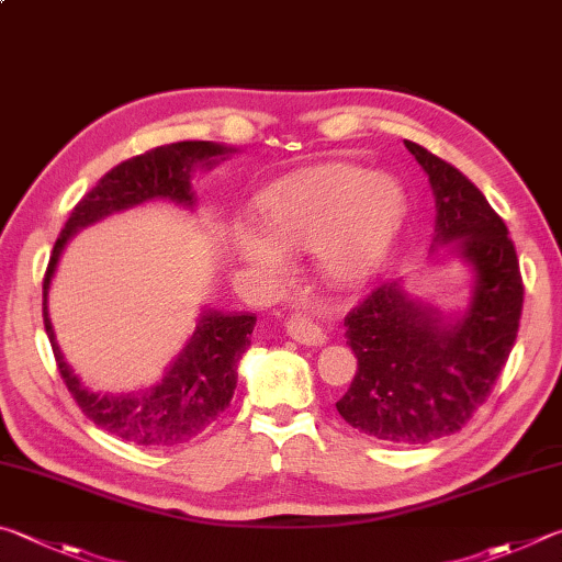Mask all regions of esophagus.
Returning a JSON list of instances; mask_svg holds the SVG:
<instances>
[{
    "label": "esophagus",
    "instance_id": "esophagus-1",
    "mask_svg": "<svg viewBox=\"0 0 562 562\" xmlns=\"http://www.w3.org/2000/svg\"><path fill=\"white\" fill-rule=\"evenodd\" d=\"M286 333L296 342H303V346H323L328 340L326 328L316 318L308 316V313H293L286 323Z\"/></svg>",
    "mask_w": 562,
    "mask_h": 562
}]
</instances>
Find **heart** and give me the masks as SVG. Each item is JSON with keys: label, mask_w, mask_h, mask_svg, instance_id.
Returning <instances> with one entry per match:
<instances>
[{"label": "heart", "mask_w": 562, "mask_h": 562, "mask_svg": "<svg viewBox=\"0 0 562 562\" xmlns=\"http://www.w3.org/2000/svg\"><path fill=\"white\" fill-rule=\"evenodd\" d=\"M407 200L395 177L326 162L283 177L261 194V224L234 229V251L266 279L289 273L286 251H313L330 286H360L387 261Z\"/></svg>", "instance_id": "1"}]
</instances>
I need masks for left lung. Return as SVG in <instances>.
I'll return each instance as SVG.
<instances>
[{"instance_id":"left-lung-1","label":"left lung","mask_w":562,"mask_h":562,"mask_svg":"<svg viewBox=\"0 0 562 562\" xmlns=\"http://www.w3.org/2000/svg\"><path fill=\"white\" fill-rule=\"evenodd\" d=\"M435 194V244L474 271L464 313L445 316L382 283L346 316L358 372L336 407L390 445H429L471 419L494 390L516 342L524 279L514 241L479 187L427 147L405 140Z\"/></svg>"}]
</instances>
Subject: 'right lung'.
<instances>
[{"mask_svg":"<svg viewBox=\"0 0 562 562\" xmlns=\"http://www.w3.org/2000/svg\"><path fill=\"white\" fill-rule=\"evenodd\" d=\"M234 150L210 140H184L160 145L115 165L101 177L91 192L74 206L66 226L54 244L44 276V326L52 342L58 372L83 415L123 441L137 447H175L194 439L229 407L236 390V366L251 346L256 326L254 313H222L204 308L196 318L192 338L167 368L162 382L127 395H101L88 390L64 360L52 318H48V289L66 244L108 214L131 210L150 200H170L194 210L192 172L210 170Z\"/></svg>","mask_w":562,"mask_h":562,"instance_id":"add662e5","label":"right lung"}]
</instances>
